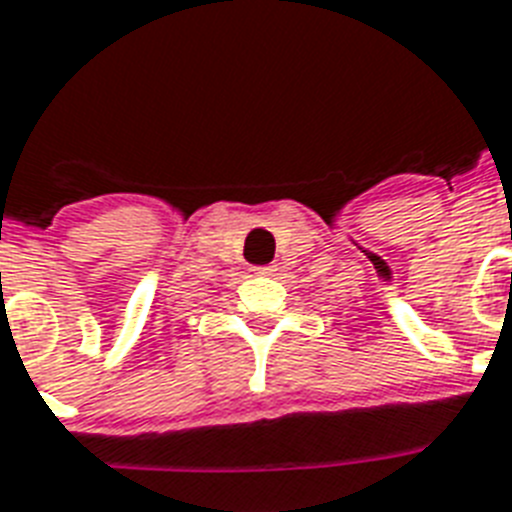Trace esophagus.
Masks as SVG:
<instances>
[{"mask_svg": "<svg viewBox=\"0 0 512 512\" xmlns=\"http://www.w3.org/2000/svg\"><path fill=\"white\" fill-rule=\"evenodd\" d=\"M253 272H256V275H275L277 267L275 264H264V267H253Z\"/></svg>", "mask_w": 512, "mask_h": 512, "instance_id": "esophagus-1", "label": "esophagus"}]
</instances>
